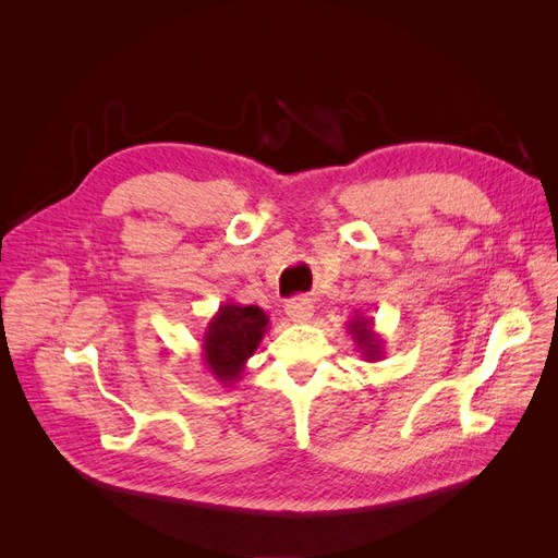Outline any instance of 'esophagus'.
Returning <instances> with one entry per match:
<instances>
[{"mask_svg": "<svg viewBox=\"0 0 558 558\" xmlns=\"http://www.w3.org/2000/svg\"><path fill=\"white\" fill-rule=\"evenodd\" d=\"M286 316H289V320H293V324H307V320L314 316L312 300L307 298L291 300L289 305H286Z\"/></svg>", "mask_w": 558, "mask_h": 558, "instance_id": "1", "label": "esophagus"}]
</instances>
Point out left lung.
<instances>
[{
	"mask_svg": "<svg viewBox=\"0 0 558 558\" xmlns=\"http://www.w3.org/2000/svg\"><path fill=\"white\" fill-rule=\"evenodd\" d=\"M347 330L351 335L353 344H356V349L361 351L363 361L377 363L384 359V340H381V335L375 330L373 318L356 312V316H353L347 324Z\"/></svg>",
	"mask_w": 558,
	"mask_h": 558,
	"instance_id": "8db88e82",
	"label": "left lung"
}]
</instances>
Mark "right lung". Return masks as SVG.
<instances>
[{"label":"right lung","instance_id":"1","mask_svg":"<svg viewBox=\"0 0 558 558\" xmlns=\"http://www.w3.org/2000/svg\"><path fill=\"white\" fill-rule=\"evenodd\" d=\"M269 330V316L256 305L226 302L209 318L202 335V359L216 381L232 386L240 381L246 361L256 353Z\"/></svg>","mask_w":558,"mask_h":558}]
</instances>
